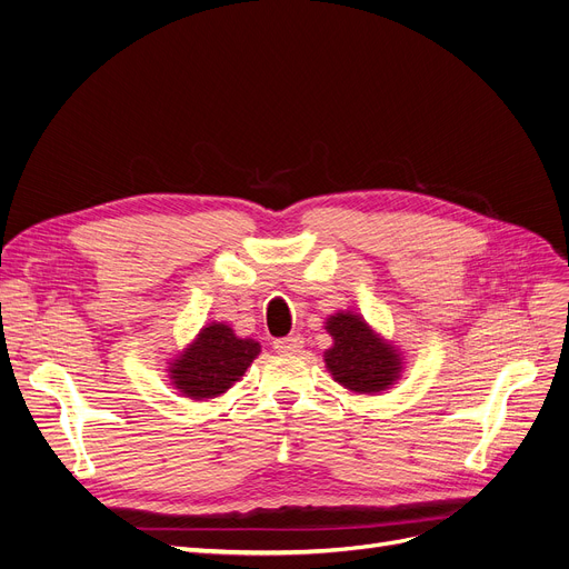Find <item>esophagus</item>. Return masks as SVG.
Returning a JSON list of instances; mask_svg holds the SVG:
<instances>
[{"label": "esophagus", "instance_id": "1", "mask_svg": "<svg viewBox=\"0 0 569 569\" xmlns=\"http://www.w3.org/2000/svg\"><path fill=\"white\" fill-rule=\"evenodd\" d=\"M273 347H276V351H280V355H296V351L303 349V338L301 336H289V338L276 340Z\"/></svg>", "mask_w": 569, "mask_h": 569}]
</instances>
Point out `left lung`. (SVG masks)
Wrapping results in <instances>:
<instances>
[{"label":"left lung","instance_id":"8db88e82","mask_svg":"<svg viewBox=\"0 0 569 569\" xmlns=\"http://www.w3.org/2000/svg\"><path fill=\"white\" fill-rule=\"evenodd\" d=\"M327 331L333 345L323 351V361L338 385L355 393H380L398 382L402 355L361 315L336 312L327 319Z\"/></svg>","mask_w":569,"mask_h":569}]
</instances>
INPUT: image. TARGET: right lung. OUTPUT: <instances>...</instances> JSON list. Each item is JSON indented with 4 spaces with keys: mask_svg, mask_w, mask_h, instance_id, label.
I'll use <instances>...</instances> for the list:
<instances>
[{
    "mask_svg": "<svg viewBox=\"0 0 569 569\" xmlns=\"http://www.w3.org/2000/svg\"><path fill=\"white\" fill-rule=\"evenodd\" d=\"M259 351L257 340L238 338L227 323L212 321L169 363L171 385L192 400L218 398L246 375Z\"/></svg>",
    "mask_w": 569,
    "mask_h": 569,
    "instance_id": "obj_1",
    "label": "right lung"
}]
</instances>
